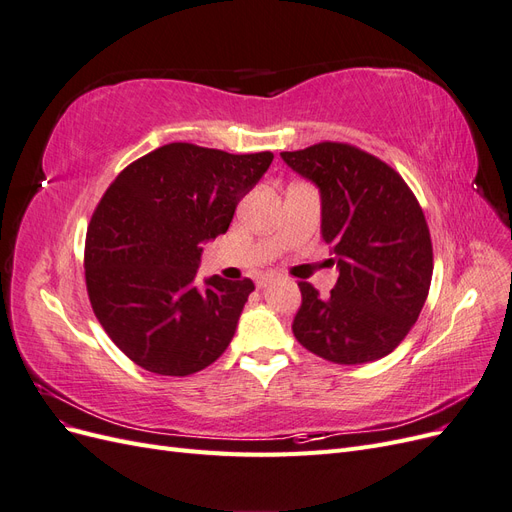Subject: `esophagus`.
<instances>
[{"mask_svg":"<svg viewBox=\"0 0 512 512\" xmlns=\"http://www.w3.org/2000/svg\"><path fill=\"white\" fill-rule=\"evenodd\" d=\"M273 280V275H262V277H258L256 280V286L258 288H267V284Z\"/></svg>","mask_w":512,"mask_h":512,"instance_id":"esophagus-1","label":"esophagus"}]
</instances>
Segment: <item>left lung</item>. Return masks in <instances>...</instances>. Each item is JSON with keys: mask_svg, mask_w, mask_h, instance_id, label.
<instances>
[{"mask_svg": "<svg viewBox=\"0 0 512 512\" xmlns=\"http://www.w3.org/2000/svg\"><path fill=\"white\" fill-rule=\"evenodd\" d=\"M282 160L318 185L322 239L339 269L329 297L299 282L292 333L331 363L378 361L404 342L427 301L433 250L423 209L397 170L354 145L324 141L282 151Z\"/></svg>", "mask_w": 512, "mask_h": 512, "instance_id": "left-lung-1", "label": "left lung"}]
</instances>
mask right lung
<instances>
[{"label":"right lung","instance_id":"obj_1","mask_svg":"<svg viewBox=\"0 0 512 512\" xmlns=\"http://www.w3.org/2000/svg\"><path fill=\"white\" fill-rule=\"evenodd\" d=\"M271 162V151L170 143L108 185L87 228L85 282L106 335L138 367L190 376L228 348L254 282L200 284L196 271Z\"/></svg>","mask_w":512,"mask_h":512}]
</instances>
